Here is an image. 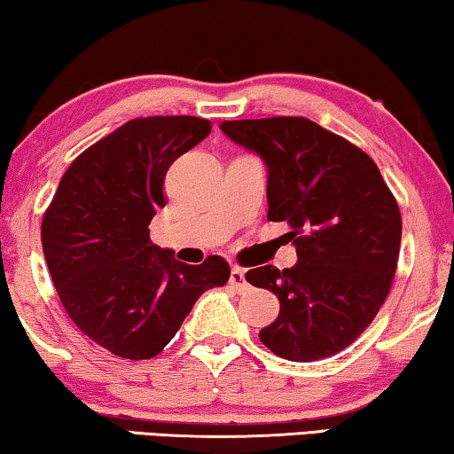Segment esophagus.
<instances>
[{
  "label": "esophagus",
  "instance_id": "1",
  "mask_svg": "<svg viewBox=\"0 0 454 454\" xmlns=\"http://www.w3.org/2000/svg\"><path fill=\"white\" fill-rule=\"evenodd\" d=\"M229 285H231L238 293L247 291V280H246V272H243V268H239V266H233L231 268V276H229Z\"/></svg>",
  "mask_w": 454,
  "mask_h": 454
}]
</instances>
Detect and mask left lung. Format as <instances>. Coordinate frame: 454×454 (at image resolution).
<instances>
[{
    "mask_svg": "<svg viewBox=\"0 0 454 454\" xmlns=\"http://www.w3.org/2000/svg\"><path fill=\"white\" fill-rule=\"evenodd\" d=\"M223 133L268 166V219L285 221L297 266H262L246 280L280 311L260 340L311 363L350 346L391 291L402 246L397 200L363 149L303 116L225 121Z\"/></svg>",
    "mask_w": 454,
    "mask_h": 454,
    "instance_id": "obj_1",
    "label": "left lung"
}]
</instances>
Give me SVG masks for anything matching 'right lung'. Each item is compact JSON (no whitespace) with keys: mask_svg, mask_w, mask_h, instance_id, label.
I'll return each mask as SVG.
<instances>
[{"mask_svg":"<svg viewBox=\"0 0 454 454\" xmlns=\"http://www.w3.org/2000/svg\"><path fill=\"white\" fill-rule=\"evenodd\" d=\"M211 129L199 116L133 118L75 157L44 211L43 252L61 305L114 356H157L196 299L231 274L221 255L190 266L149 238L169 166Z\"/></svg>","mask_w":454,"mask_h":454,"instance_id":"obj_1","label":"right lung"}]
</instances>
